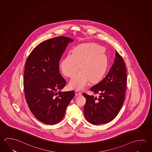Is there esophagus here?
Instances as JSON below:
<instances>
[{
    "mask_svg": "<svg viewBox=\"0 0 152 152\" xmlns=\"http://www.w3.org/2000/svg\"><path fill=\"white\" fill-rule=\"evenodd\" d=\"M75 94H76V96H82V93L81 92H80V91H75Z\"/></svg>",
    "mask_w": 152,
    "mask_h": 152,
    "instance_id": "obj_1",
    "label": "esophagus"
}]
</instances>
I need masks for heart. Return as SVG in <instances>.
Here are the masks:
<instances>
[{
	"mask_svg": "<svg viewBox=\"0 0 152 152\" xmlns=\"http://www.w3.org/2000/svg\"><path fill=\"white\" fill-rule=\"evenodd\" d=\"M102 48L99 45H87L75 48L74 53H69L62 59L60 68L64 75L72 78L69 87L82 90L90 81L95 83L102 79L106 70L107 59Z\"/></svg>",
	"mask_w": 152,
	"mask_h": 152,
	"instance_id": "b5f03b06",
	"label": "heart"
}]
</instances>
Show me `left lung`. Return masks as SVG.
<instances>
[{
	"label": "left lung",
	"instance_id": "1",
	"mask_svg": "<svg viewBox=\"0 0 152 152\" xmlns=\"http://www.w3.org/2000/svg\"><path fill=\"white\" fill-rule=\"evenodd\" d=\"M126 87V70L124 60L117 51L109 72L101 82L91 88L98 94L97 98L86 93L84 113L88 122L94 125L105 124L113 120L122 108Z\"/></svg>",
	"mask_w": 152,
	"mask_h": 152
}]
</instances>
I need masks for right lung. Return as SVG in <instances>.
Returning <instances> with one entry per match:
<instances>
[{
  "label": "right lung",
  "mask_w": 152,
  "mask_h": 152,
  "mask_svg": "<svg viewBox=\"0 0 152 152\" xmlns=\"http://www.w3.org/2000/svg\"><path fill=\"white\" fill-rule=\"evenodd\" d=\"M64 36L44 41L27 58L24 72V94L32 114L38 120L53 125L64 117L74 91L62 92L66 81L60 74L59 64L69 43Z\"/></svg>",
  "instance_id": "add662e5"
}]
</instances>
